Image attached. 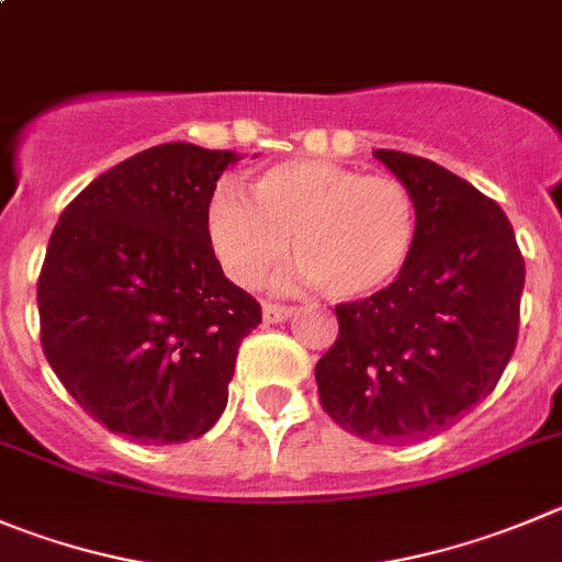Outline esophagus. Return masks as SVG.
<instances>
[{
	"label": "esophagus",
	"instance_id": "34e87169",
	"mask_svg": "<svg viewBox=\"0 0 562 562\" xmlns=\"http://www.w3.org/2000/svg\"><path fill=\"white\" fill-rule=\"evenodd\" d=\"M296 313V307L288 305H274V302H266L263 305V322L266 324H277V322H288V318Z\"/></svg>",
	"mask_w": 562,
	"mask_h": 562
}]
</instances>
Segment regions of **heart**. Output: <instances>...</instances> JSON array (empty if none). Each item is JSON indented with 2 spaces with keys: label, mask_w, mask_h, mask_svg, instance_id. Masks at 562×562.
<instances>
[{
  "label": "heart",
  "mask_w": 562,
  "mask_h": 562,
  "mask_svg": "<svg viewBox=\"0 0 562 562\" xmlns=\"http://www.w3.org/2000/svg\"><path fill=\"white\" fill-rule=\"evenodd\" d=\"M249 199L222 186L204 207L213 255L244 288L260 285L291 246V280L352 302L385 291L416 249L418 202L396 177L299 157L251 177Z\"/></svg>",
  "instance_id": "b5f03b06"
}]
</instances>
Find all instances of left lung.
Wrapping results in <instances>:
<instances>
[{"mask_svg":"<svg viewBox=\"0 0 562 562\" xmlns=\"http://www.w3.org/2000/svg\"><path fill=\"white\" fill-rule=\"evenodd\" d=\"M374 157L416 196V249L385 291L335 307L338 340L316 382L346 432L413 443L496 387L516 349L524 260L505 210L463 177L407 151Z\"/></svg>","mask_w":562,"mask_h":562,"instance_id":"8db88e82","label":"left lung"}]
</instances>
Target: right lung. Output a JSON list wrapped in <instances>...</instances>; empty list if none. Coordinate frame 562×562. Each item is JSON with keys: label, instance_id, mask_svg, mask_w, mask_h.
<instances>
[{"label": "right lung", "instance_id": "1", "mask_svg": "<svg viewBox=\"0 0 562 562\" xmlns=\"http://www.w3.org/2000/svg\"><path fill=\"white\" fill-rule=\"evenodd\" d=\"M238 160L186 140L138 151L63 210L46 246V360L82 411L135 443L207 432L260 324L204 233L207 199Z\"/></svg>", "mask_w": 562, "mask_h": 562}]
</instances>
